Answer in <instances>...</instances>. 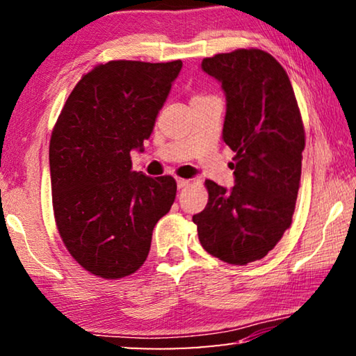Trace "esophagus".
<instances>
[{"mask_svg": "<svg viewBox=\"0 0 356 356\" xmlns=\"http://www.w3.org/2000/svg\"><path fill=\"white\" fill-rule=\"evenodd\" d=\"M190 184V180H186V179H177V186L179 188H185L186 185Z\"/></svg>", "mask_w": 356, "mask_h": 356, "instance_id": "esophagus-1", "label": "esophagus"}]
</instances>
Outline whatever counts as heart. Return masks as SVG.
Instances as JSON below:
<instances>
[{"label":"heart","instance_id":"1","mask_svg":"<svg viewBox=\"0 0 356 356\" xmlns=\"http://www.w3.org/2000/svg\"><path fill=\"white\" fill-rule=\"evenodd\" d=\"M196 99H202V97H201V95H196V97H193V100H196Z\"/></svg>","mask_w":356,"mask_h":356}]
</instances>
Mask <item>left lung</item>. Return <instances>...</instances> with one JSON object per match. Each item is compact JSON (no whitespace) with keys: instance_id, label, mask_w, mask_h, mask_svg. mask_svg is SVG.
I'll return each instance as SVG.
<instances>
[{"instance_id":"8db88e82","label":"left lung","mask_w":356,"mask_h":356,"mask_svg":"<svg viewBox=\"0 0 356 356\" xmlns=\"http://www.w3.org/2000/svg\"><path fill=\"white\" fill-rule=\"evenodd\" d=\"M202 70L226 94L222 140L234 155L232 190L206 180L209 202L193 215L202 248L246 265L275 248L291 227L301 176L305 129L291 80L259 48L204 58Z\"/></svg>"}]
</instances>
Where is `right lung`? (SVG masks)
<instances>
[{"label":"right lung","instance_id":"add662e5","mask_svg":"<svg viewBox=\"0 0 356 356\" xmlns=\"http://www.w3.org/2000/svg\"><path fill=\"white\" fill-rule=\"evenodd\" d=\"M182 61H110L81 76L51 131L56 226L89 273L118 280L146 261L152 231L176 200L171 176L131 170L152 134Z\"/></svg>","mask_w":356,"mask_h":356}]
</instances>
